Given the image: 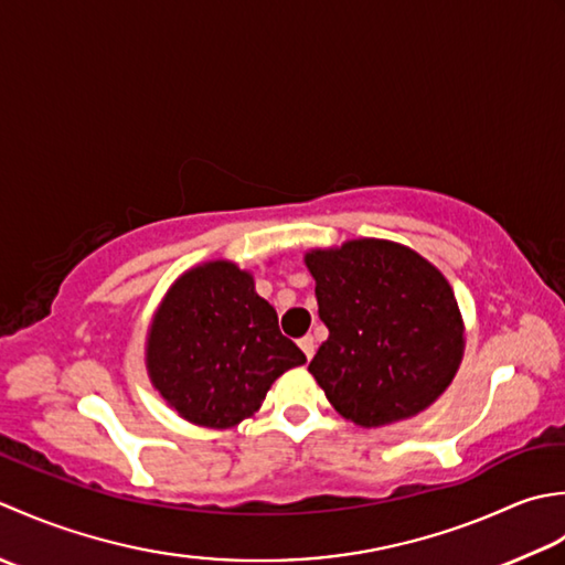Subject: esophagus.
Returning a JSON list of instances; mask_svg holds the SVG:
<instances>
[{"label": "esophagus", "instance_id": "1", "mask_svg": "<svg viewBox=\"0 0 565 565\" xmlns=\"http://www.w3.org/2000/svg\"><path fill=\"white\" fill-rule=\"evenodd\" d=\"M297 343H299V349H302V353L307 355V361L312 359V355H315V349H317V347H315V339L309 337V333H307V337H302V339H299Z\"/></svg>", "mask_w": 565, "mask_h": 565}]
</instances>
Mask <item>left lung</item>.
I'll return each mask as SVG.
<instances>
[{
  "label": "left lung",
  "mask_w": 565,
  "mask_h": 565,
  "mask_svg": "<svg viewBox=\"0 0 565 565\" xmlns=\"http://www.w3.org/2000/svg\"><path fill=\"white\" fill-rule=\"evenodd\" d=\"M329 329L309 373L343 417L380 427L427 409L456 375L463 321L444 275L390 241L307 253Z\"/></svg>",
  "instance_id": "8db88e82"
}]
</instances>
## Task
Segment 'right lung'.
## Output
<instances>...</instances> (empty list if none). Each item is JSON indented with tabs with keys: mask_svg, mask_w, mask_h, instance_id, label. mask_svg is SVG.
<instances>
[{
	"mask_svg": "<svg viewBox=\"0 0 565 565\" xmlns=\"http://www.w3.org/2000/svg\"><path fill=\"white\" fill-rule=\"evenodd\" d=\"M307 359L234 263L194 268L170 287L148 337V373L180 417L226 429L250 417L275 377Z\"/></svg>",
	"mask_w": 565,
	"mask_h": 565,
	"instance_id": "1",
	"label": "right lung"
}]
</instances>
